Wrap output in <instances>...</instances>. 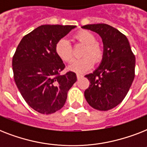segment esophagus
I'll use <instances>...</instances> for the list:
<instances>
[{"mask_svg":"<svg viewBox=\"0 0 147 147\" xmlns=\"http://www.w3.org/2000/svg\"><path fill=\"white\" fill-rule=\"evenodd\" d=\"M76 76H77V78H78V79H80L81 78H82L83 77L82 75H81V74H77Z\"/></svg>","mask_w":147,"mask_h":147,"instance_id":"esophagus-1","label":"esophagus"}]
</instances>
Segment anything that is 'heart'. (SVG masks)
<instances>
[{
	"instance_id": "obj_1",
	"label": "heart",
	"mask_w": 147,
	"mask_h": 147,
	"mask_svg": "<svg viewBox=\"0 0 147 147\" xmlns=\"http://www.w3.org/2000/svg\"><path fill=\"white\" fill-rule=\"evenodd\" d=\"M75 39L85 45L82 52V58L74 59L69 64V69L77 73H84L92 69L94 61L99 62L102 59V48L96 42V37L88 30H81L75 35ZM55 52L58 57L64 62L71 61L73 56L72 47L69 40L60 39L55 46Z\"/></svg>"
}]
</instances>
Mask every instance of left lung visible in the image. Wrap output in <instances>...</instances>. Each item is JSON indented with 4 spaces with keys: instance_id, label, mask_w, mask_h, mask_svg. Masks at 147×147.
<instances>
[{
    "instance_id": "left-lung-1",
    "label": "left lung",
    "mask_w": 147,
    "mask_h": 147,
    "mask_svg": "<svg viewBox=\"0 0 147 147\" xmlns=\"http://www.w3.org/2000/svg\"><path fill=\"white\" fill-rule=\"evenodd\" d=\"M82 28L95 32L102 39L104 50L99 66L86 75L91 85L85 91L88 105L98 111L116 107L127 94L135 76V56L125 35L105 24Z\"/></svg>"
}]
</instances>
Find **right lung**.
Here are the masks:
<instances>
[{"label": "right lung", "instance_id": "right-lung-1", "mask_svg": "<svg viewBox=\"0 0 147 147\" xmlns=\"http://www.w3.org/2000/svg\"><path fill=\"white\" fill-rule=\"evenodd\" d=\"M72 25H42L24 36L13 57V78L26 102L36 111L49 114L60 110L77 81L55 52L56 42L76 28Z\"/></svg>", "mask_w": 147, "mask_h": 147}]
</instances>
